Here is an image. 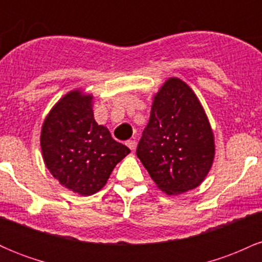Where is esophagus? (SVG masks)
<instances>
[{
	"label": "esophagus",
	"instance_id": "esophagus-1",
	"mask_svg": "<svg viewBox=\"0 0 262 262\" xmlns=\"http://www.w3.org/2000/svg\"><path fill=\"white\" fill-rule=\"evenodd\" d=\"M127 146L130 150H135V146H137V143H135V140H127Z\"/></svg>",
	"mask_w": 262,
	"mask_h": 262
}]
</instances>
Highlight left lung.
Masks as SVG:
<instances>
[{
    "mask_svg": "<svg viewBox=\"0 0 262 262\" xmlns=\"http://www.w3.org/2000/svg\"><path fill=\"white\" fill-rule=\"evenodd\" d=\"M137 155L156 187L169 196L198 187L215 155L214 134L197 95L170 77L152 97Z\"/></svg>",
    "mask_w": 262,
    "mask_h": 262,
    "instance_id": "8db88e82",
    "label": "left lung"
}]
</instances>
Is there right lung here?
<instances>
[{
    "mask_svg": "<svg viewBox=\"0 0 262 262\" xmlns=\"http://www.w3.org/2000/svg\"><path fill=\"white\" fill-rule=\"evenodd\" d=\"M93 95L76 89L54 104L40 132L47 169L65 188L91 196L104 187L116 165L130 150L93 117Z\"/></svg>",
    "mask_w": 262,
    "mask_h": 262,
    "instance_id": "obj_1",
    "label": "right lung"
}]
</instances>
